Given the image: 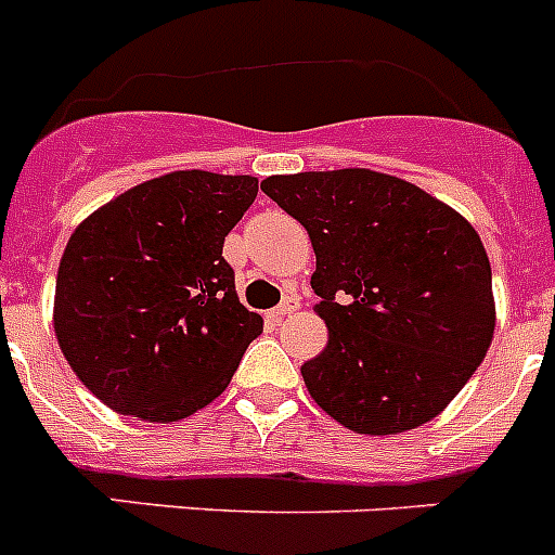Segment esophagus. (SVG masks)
Masks as SVG:
<instances>
[{
	"instance_id": "esophagus-1",
	"label": "esophagus",
	"mask_w": 555,
	"mask_h": 555,
	"mask_svg": "<svg viewBox=\"0 0 555 555\" xmlns=\"http://www.w3.org/2000/svg\"><path fill=\"white\" fill-rule=\"evenodd\" d=\"M297 308H300V297H297V294H292V297H286V300H283L281 306L269 311V320H274V322L283 320V317L294 313V311H297Z\"/></svg>"
}]
</instances>
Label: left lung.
<instances>
[{"label": "left lung", "instance_id": "left-lung-1", "mask_svg": "<svg viewBox=\"0 0 555 555\" xmlns=\"http://www.w3.org/2000/svg\"><path fill=\"white\" fill-rule=\"evenodd\" d=\"M261 189L317 253L311 288L327 347L302 364L317 405L372 436L442 414L494 333L492 267L473 224L370 169L274 175Z\"/></svg>", "mask_w": 555, "mask_h": 555}]
</instances>
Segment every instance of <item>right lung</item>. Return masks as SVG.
Masks as SVG:
<instances>
[{
	"instance_id": "right-lung-1",
	"label": "right lung",
	"mask_w": 555,
	"mask_h": 555,
	"mask_svg": "<svg viewBox=\"0 0 555 555\" xmlns=\"http://www.w3.org/2000/svg\"><path fill=\"white\" fill-rule=\"evenodd\" d=\"M249 175L171 171L94 210L63 249L55 336L107 409L178 423L228 389L263 320L235 294L224 235Z\"/></svg>"
}]
</instances>
